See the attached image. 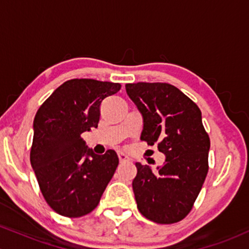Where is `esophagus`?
Wrapping results in <instances>:
<instances>
[{"mask_svg":"<svg viewBox=\"0 0 249 249\" xmlns=\"http://www.w3.org/2000/svg\"><path fill=\"white\" fill-rule=\"evenodd\" d=\"M118 158H119V161H121V162H126V161L130 160V159H128V157L124 153H118Z\"/></svg>","mask_w":249,"mask_h":249,"instance_id":"esophagus-1","label":"esophagus"}]
</instances>
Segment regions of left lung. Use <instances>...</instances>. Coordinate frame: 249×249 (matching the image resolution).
<instances>
[{"label":"left lung","instance_id":"left-lung-1","mask_svg":"<svg viewBox=\"0 0 249 249\" xmlns=\"http://www.w3.org/2000/svg\"><path fill=\"white\" fill-rule=\"evenodd\" d=\"M142 116V141L165 154L157 172L137 162L132 181L137 207L157 224H174L192 210L208 172L210 137L201 111L178 88L167 83L125 85Z\"/></svg>","mask_w":249,"mask_h":249}]
</instances>
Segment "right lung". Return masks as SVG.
<instances>
[{
  "label": "right lung",
  "mask_w": 249,
  "mask_h": 249,
  "mask_svg": "<svg viewBox=\"0 0 249 249\" xmlns=\"http://www.w3.org/2000/svg\"><path fill=\"white\" fill-rule=\"evenodd\" d=\"M119 90V83L70 79L37 111L30 162L45 201L63 216L92 212L115 174V151L95 154L81 134L98 126L102 102Z\"/></svg>",
  "instance_id": "obj_1"
}]
</instances>
